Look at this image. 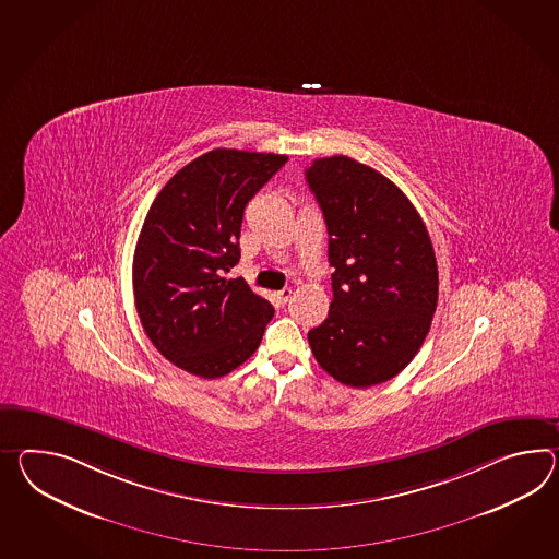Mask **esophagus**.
I'll list each match as a JSON object with an SVG mask.
<instances>
[{
  "label": "esophagus",
  "instance_id": "esophagus-1",
  "mask_svg": "<svg viewBox=\"0 0 559 559\" xmlns=\"http://www.w3.org/2000/svg\"><path fill=\"white\" fill-rule=\"evenodd\" d=\"M290 295H293V288L285 286L283 290H278V293H276V299L281 300V302H286V300L290 299Z\"/></svg>",
  "mask_w": 559,
  "mask_h": 559
}]
</instances>
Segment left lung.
<instances>
[{"label":"left lung","mask_w":559,"mask_h":559,"mask_svg":"<svg viewBox=\"0 0 559 559\" xmlns=\"http://www.w3.org/2000/svg\"><path fill=\"white\" fill-rule=\"evenodd\" d=\"M328 224L333 300L309 331L321 368L352 388L392 380L423 347L438 300L435 248L394 181L347 155L305 171Z\"/></svg>","instance_id":"1"}]
</instances>
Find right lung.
<instances>
[{
	"label": "right lung",
	"mask_w": 559,
	"mask_h": 559,
	"mask_svg": "<svg viewBox=\"0 0 559 559\" xmlns=\"http://www.w3.org/2000/svg\"><path fill=\"white\" fill-rule=\"evenodd\" d=\"M288 162L278 153L207 151L153 200L136 240L133 293L141 325L165 359L214 380L242 366L273 319V305L245 278V207Z\"/></svg>",
	"instance_id": "add662e5"
}]
</instances>
